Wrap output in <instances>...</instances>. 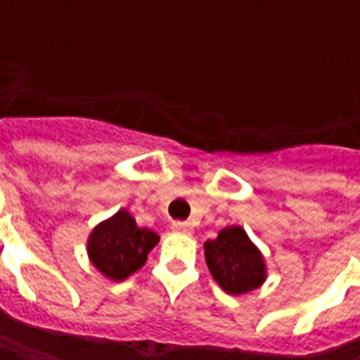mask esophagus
<instances>
[{
    "instance_id": "obj_1",
    "label": "esophagus",
    "mask_w": 360,
    "mask_h": 360,
    "mask_svg": "<svg viewBox=\"0 0 360 360\" xmlns=\"http://www.w3.org/2000/svg\"><path fill=\"white\" fill-rule=\"evenodd\" d=\"M172 229L175 231V233H183V235L193 233V226H191L188 221H173Z\"/></svg>"
}]
</instances>
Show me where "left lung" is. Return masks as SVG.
Masks as SVG:
<instances>
[{"label":"left lung","mask_w":360,"mask_h":360,"mask_svg":"<svg viewBox=\"0 0 360 360\" xmlns=\"http://www.w3.org/2000/svg\"><path fill=\"white\" fill-rule=\"evenodd\" d=\"M204 257L214 279L229 295L249 293L266 279L264 258L243 227H226L218 239L204 243Z\"/></svg>","instance_id":"1"}]
</instances>
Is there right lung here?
Instances as JSON below:
<instances>
[{
    "label": "right lung",
    "mask_w": 360,
    "mask_h": 360,
    "mask_svg": "<svg viewBox=\"0 0 360 360\" xmlns=\"http://www.w3.org/2000/svg\"><path fill=\"white\" fill-rule=\"evenodd\" d=\"M160 241L154 231L139 227L127 210L94 227L89 239V257L105 278L123 281L139 270Z\"/></svg>",
    "instance_id": "1"
}]
</instances>
